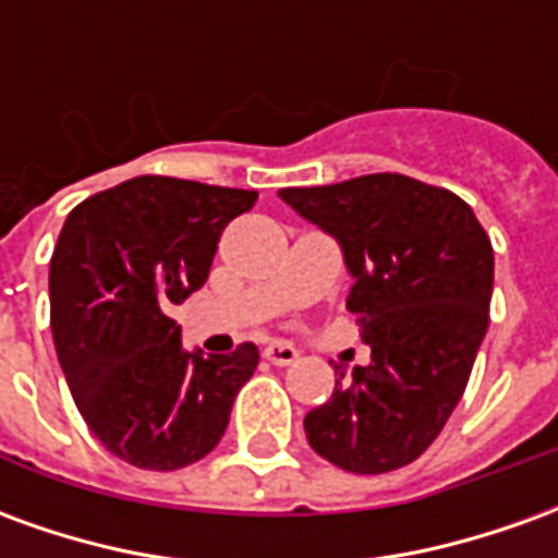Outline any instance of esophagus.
I'll return each mask as SVG.
<instances>
[{
  "label": "esophagus",
  "instance_id": "1",
  "mask_svg": "<svg viewBox=\"0 0 558 558\" xmlns=\"http://www.w3.org/2000/svg\"><path fill=\"white\" fill-rule=\"evenodd\" d=\"M263 359H266L268 364L287 367V364H292L295 359H299V352L292 350L290 343H271V347H266V350H263Z\"/></svg>",
  "mask_w": 558,
  "mask_h": 558
}]
</instances>
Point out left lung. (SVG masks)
Segmentation results:
<instances>
[{"label": "left lung", "instance_id": "8db88e82", "mask_svg": "<svg viewBox=\"0 0 558 558\" xmlns=\"http://www.w3.org/2000/svg\"><path fill=\"white\" fill-rule=\"evenodd\" d=\"M280 199L335 235L355 278L371 364H335V395L304 415L316 454L355 475L418 460L466 391L487 335L493 244L451 191L400 172L323 187H283Z\"/></svg>", "mask_w": 558, "mask_h": 558}]
</instances>
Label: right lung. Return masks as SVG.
Returning a JSON list of instances; mask_svg holds the SVG:
<instances>
[{"label":"right lung","instance_id":"1","mask_svg":"<svg viewBox=\"0 0 558 558\" xmlns=\"http://www.w3.org/2000/svg\"><path fill=\"white\" fill-rule=\"evenodd\" d=\"M256 191L137 175L83 199L50 259V328L80 415L137 469L191 466L220 442L259 350H182L170 319L208 278L220 232Z\"/></svg>","mask_w":558,"mask_h":558}]
</instances>
